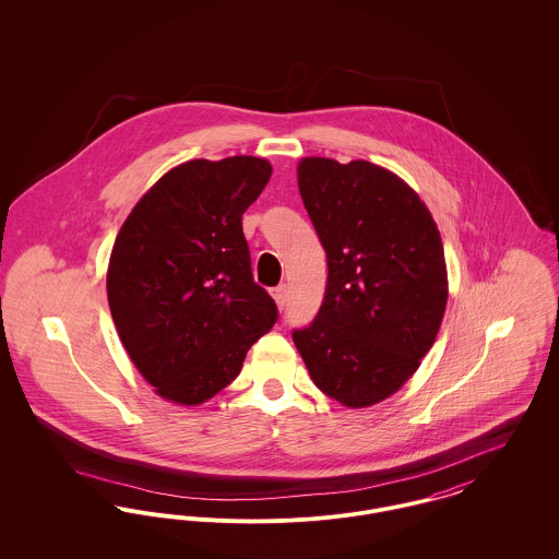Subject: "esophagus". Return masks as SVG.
<instances>
[{
  "label": "esophagus",
  "instance_id": "obj_1",
  "mask_svg": "<svg viewBox=\"0 0 559 559\" xmlns=\"http://www.w3.org/2000/svg\"><path fill=\"white\" fill-rule=\"evenodd\" d=\"M274 299H276V304L281 306V308H285V304H287V299H289V289H287V285H278L274 292Z\"/></svg>",
  "mask_w": 559,
  "mask_h": 559
}]
</instances>
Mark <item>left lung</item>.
<instances>
[{"instance_id":"obj_1","label":"left lung","mask_w":559,"mask_h":559,"mask_svg":"<svg viewBox=\"0 0 559 559\" xmlns=\"http://www.w3.org/2000/svg\"><path fill=\"white\" fill-rule=\"evenodd\" d=\"M297 185L329 276L317 319L293 342L320 392L371 406L411 379L438 335L449 297L438 226L413 188L369 160L306 157Z\"/></svg>"}]
</instances>
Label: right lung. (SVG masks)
<instances>
[{
  "instance_id": "add662e5",
  "label": "right lung",
  "mask_w": 559,
  "mask_h": 559,
  "mask_svg": "<svg viewBox=\"0 0 559 559\" xmlns=\"http://www.w3.org/2000/svg\"><path fill=\"white\" fill-rule=\"evenodd\" d=\"M270 174L266 159L245 155L188 160L138 201L117 235L110 314L135 369L165 400L213 399L278 319L242 235V213Z\"/></svg>"
}]
</instances>
